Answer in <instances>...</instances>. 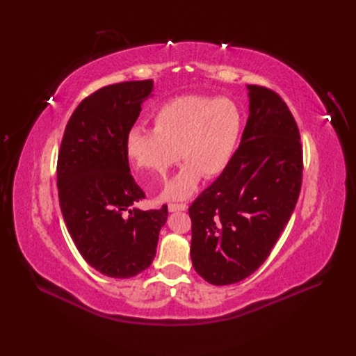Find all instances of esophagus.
Segmentation results:
<instances>
[{
    "label": "esophagus",
    "instance_id": "obj_1",
    "mask_svg": "<svg viewBox=\"0 0 356 356\" xmlns=\"http://www.w3.org/2000/svg\"><path fill=\"white\" fill-rule=\"evenodd\" d=\"M168 210L169 211H184V210H187V204H177V202H169Z\"/></svg>",
    "mask_w": 356,
    "mask_h": 356
}]
</instances>
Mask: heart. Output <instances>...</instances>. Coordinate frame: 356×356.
<instances>
[{
  "label": "heart",
  "mask_w": 356,
  "mask_h": 356,
  "mask_svg": "<svg viewBox=\"0 0 356 356\" xmlns=\"http://www.w3.org/2000/svg\"><path fill=\"white\" fill-rule=\"evenodd\" d=\"M152 130L133 127L126 154L145 184L163 181L178 158L187 162L165 191L169 198L188 197L200 175L213 178L225 171L238 146L243 118L225 97L181 95L152 113ZM180 156H177V154Z\"/></svg>",
  "instance_id": "heart-1"
}]
</instances>
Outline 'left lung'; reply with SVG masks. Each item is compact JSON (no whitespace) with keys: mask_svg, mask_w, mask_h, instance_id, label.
Returning a JSON list of instances; mask_svg holds the SVG:
<instances>
[{"mask_svg":"<svg viewBox=\"0 0 356 356\" xmlns=\"http://www.w3.org/2000/svg\"><path fill=\"white\" fill-rule=\"evenodd\" d=\"M248 90L242 142L188 209L193 266L213 285L239 282L266 261L301 190L302 147L290 108L274 90Z\"/></svg>","mask_w":356,"mask_h":356,"instance_id":"left-lung-1","label":"left lung"}]
</instances>
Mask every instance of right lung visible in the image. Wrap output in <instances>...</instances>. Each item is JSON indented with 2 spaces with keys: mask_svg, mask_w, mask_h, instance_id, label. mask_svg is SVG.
Returning <instances> with one entry per match:
<instances>
[{
  "mask_svg": "<svg viewBox=\"0 0 356 356\" xmlns=\"http://www.w3.org/2000/svg\"><path fill=\"white\" fill-rule=\"evenodd\" d=\"M150 79L126 81L83 98L65 127L58 155V194L67 232L92 268L130 278L156 255L168 206L139 210L146 195L130 174L126 139L150 95Z\"/></svg>",
  "mask_w": 356,
  "mask_h": 356,
  "instance_id": "obj_1",
  "label": "right lung"
}]
</instances>
